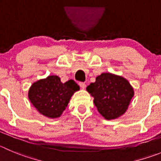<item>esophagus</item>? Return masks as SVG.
Masks as SVG:
<instances>
[{
  "label": "esophagus",
  "instance_id": "1",
  "mask_svg": "<svg viewBox=\"0 0 161 161\" xmlns=\"http://www.w3.org/2000/svg\"><path fill=\"white\" fill-rule=\"evenodd\" d=\"M79 85L80 86V87L82 88V89H85L86 86V85L85 82H79Z\"/></svg>",
  "mask_w": 161,
  "mask_h": 161
}]
</instances>
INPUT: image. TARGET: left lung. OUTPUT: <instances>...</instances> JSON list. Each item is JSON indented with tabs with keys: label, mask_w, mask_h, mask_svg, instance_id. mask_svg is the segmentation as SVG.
I'll list each match as a JSON object with an SVG mask.
<instances>
[{
	"label": "left lung",
	"mask_w": 161,
	"mask_h": 161,
	"mask_svg": "<svg viewBox=\"0 0 161 161\" xmlns=\"http://www.w3.org/2000/svg\"><path fill=\"white\" fill-rule=\"evenodd\" d=\"M94 97V105L106 119H115L122 115L133 97L130 82L121 76L103 73L86 87Z\"/></svg>",
	"instance_id": "left-lung-1"
}]
</instances>
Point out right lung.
Here are the masks:
<instances>
[{"label":"right lung","mask_w":161,"mask_h":161,"mask_svg":"<svg viewBox=\"0 0 161 161\" xmlns=\"http://www.w3.org/2000/svg\"><path fill=\"white\" fill-rule=\"evenodd\" d=\"M79 90V85L72 79L63 83L58 76L52 75L34 82L28 97L41 114L55 118L62 114L70 97Z\"/></svg>","instance_id":"obj_1"}]
</instances>
